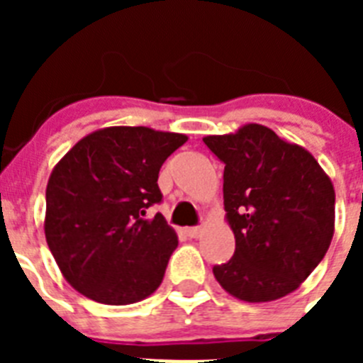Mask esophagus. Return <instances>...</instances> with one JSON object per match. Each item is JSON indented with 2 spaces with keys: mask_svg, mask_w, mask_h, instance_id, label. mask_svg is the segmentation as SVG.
Segmentation results:
<instances>
[{
  "mask_svg": "<svg viewBox=\"0 0 363 363\" xmlns=\"http://www.w3.org/2000/svg\"><path fill=\"white\" fill-rule=\"evenodd\" d=\"M201 233H203L201 227H187V229H185V234H187L189 238H200Z\"/></svg>",
  "mask_w": 363,
  "mask_h": 363,
  "instance_id": "esophagus-1",
  "label": "esophagus"
}]
</instances>
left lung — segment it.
I'll return each instance as SVG.
<instances>
[{
    "instance_id": "1",
    "label": "left lung",
    "mask_w": 363,
    "mask_h": 363,
    "mask_svg": "<svg viewBox=\"0 0 363 363\" xmlns=\"http://www.w3.org/2000/svg\"><path fill=\"white\" fill-rule=\"evenodd\" d=\"M223 169L225 218L236 249L214 265L218 284L249 303L296 291L335 234V187L313 154L265 125L205 136Z\"/></svg>"
}]
</instances>
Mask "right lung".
Masks as SVG:
<instances>
[{"label":"right lung","mask_w":363,"mask_h":363,"mask_svg":"<svg viewBox=\"0 0 363 363\" xmlns=\"http://www.w3.org/2000/svg\"><path fill=\"white\" fill-rule=\"evenodd\" d=\"M189 138L149 127H105L82 138L50 172L45 238L63 278L107 306L158 289L178 236L165 218L158 174Z\"/></svg>","instance_id":"obj_1"}]
</instances>
